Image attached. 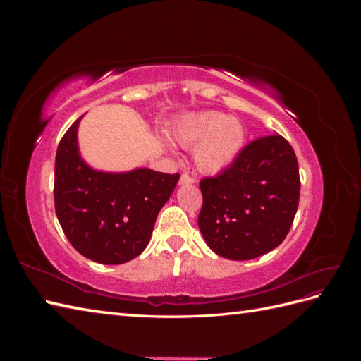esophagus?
<instances>
[{
    "label": "esophagus",
    "mask_w": 361,
    "mask_h": 361,
    "mask_svg": "<svg viewBox=\"0 0 361 361\" xmlns=\"http://www.w3.org/2000/svg\"><path fill=\"white\" fill-rule=\"evenodd\" d=\"M194 182H195L194 178L188 176V174H182L180 179H179V185H191V183H194Z\"/></svg>",
    "instance_id": "esophagus-1"
}]
</instances>
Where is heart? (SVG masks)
Masks as SVG:
<instances>
[{
  "instance_id": "b5f03b06",
  "label": "heart",
  "mask_w": 361,
  "mask_h": 361,
  "mask_svg": "<svg viewBox=\"0 0 361 361\" xmlns=\"http://www.w3.org/2000/svg\"><path fill=\"white\" fill-rule=\"evenodd\" d=\"M174 141L194 149L195 166L206 174H216L231 167L245 141V129L238 118L216 111L190 114L171 129Z\"/></svg>"
}]
</instances>
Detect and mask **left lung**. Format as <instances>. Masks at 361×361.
<instances>
[{
    "label": "left lung",
    "instance_id": "obj_1",
    "mask_svg": "<svg viewBox=\"0 0 361 361\" xmlns=\"http://www.w3.org/2000/svg\"><path fill=\"white\" fill-rule=\"evenodd\" d=\"M199 228L218 256L250 260L285 241L300 202L298 161L279 134L251 141L231 167L200 182Z\"/></svg>",
    "mask_w": 361,
    "mask_h": 361
}]
</instances>
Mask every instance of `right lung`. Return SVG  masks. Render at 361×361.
<instances>
[{"mask_svg":"<svg viewBox=\"0 0 361 361\" xmlns=\"http://www.w3.org/2000/svg\"><path fill=\"white\" fill-rule=\"evenodd\" d=\"M81 118L68 129L57 149L56 214L78 253L97 264L120 265L143 253L180 174L146 167L125 173L92 169L78 147Z\"/></svg>","mask_w":361,"mask_h":361,"instance_id":"obj_1","label":"right lung"}]
</instances>
